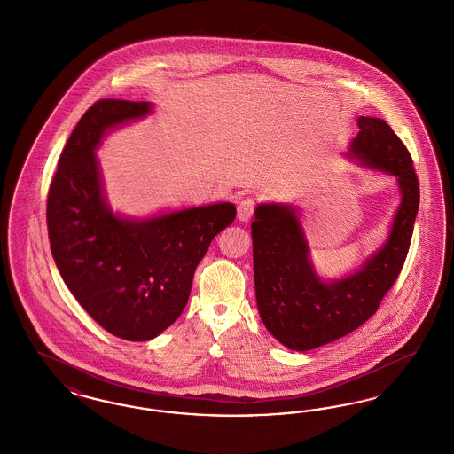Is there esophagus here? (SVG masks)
I'll use <instances>...</instances> for the list:
<instances>
[{
    "instance_id": "1",
    "label": "esophagus",
    "mask_w": 454,
    "mask_h": 454,
    "mask_svg": "<svg viewBox=\"0 0 454 454\" xmlns=\"http://www.w3.org/2000/svg\"><path fill=\"white\" fill-rule=\"evenodd\" d=\"M257 207V200L254 197H243L238 200V219L247 223L250 217L254 216V211Z\"/></svg>"
}]
</instances>
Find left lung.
Segmentation results:
<instances>
[{
  "mask_svg": "<svg viewBox=\"0 0 454 454\" xmlns=\"http://www.w3.org/2000/svg\"><path fill=\"white\" fill-rule=\"evenodd\" d=\"M350 156L396 176L402 202L387 243L344 279L324 282L309 260L300 217L286 204H260L252 223L260 318L293 350L330 344L354 332L380 308L411 248L420 189L411 153L383 119L359 117Z\"/></svg>",
  "mask_w": 454,
  "mask_h": 454,
  "instance_id": "1",
  "label": "left lung"
}]
</instances>
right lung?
Here are the masks:
<instances>
[{"label":"right lung","mask_w":454,"mask_h":454,"mask_svg":"<svg viewBox=\"0 0 454 454\" xmlns=\"http://www.w3.org/2000/svg\"><path fill=\"white\" fill-rule=\"evenodd\" d=\"M150 112V102H95L71 132L47 195L51 252L67 289L97 324L132 342L152 340L180 317L195 267L237 216L231 202L114 216L95 150L107 129Z\"/></svg>","instance_id":"1"}]
</instances>
